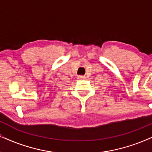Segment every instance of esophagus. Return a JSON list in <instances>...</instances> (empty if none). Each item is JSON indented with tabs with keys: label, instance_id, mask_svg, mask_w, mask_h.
<instances>
[{
	"label": "esophagus",
	"instance_id": "34e87169",
	"mask_svg": "<svg viewBox=\"0 0 152 152\" xmlns=\"http://www.w3.org/2000/svg\"><path fill=\"white\" fill-rule=\"evenodd\" d=\"M84 78V76H78V78H79V79H83V78Z\"/></svg>",
	"mask_w": 152,
	"mask_h": 152
}]
</instances>
